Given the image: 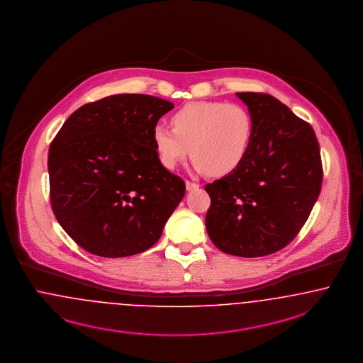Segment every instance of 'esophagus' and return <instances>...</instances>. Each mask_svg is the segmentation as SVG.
<instances>
[{"label": "esophagus", "mask_w": 363, "mask_h": 363, "mask_svg": "<svg viewBox=\"0 0 363 363\" xmlns=\"http://www.w3.org/2000/svg\"><path fill=\"white\" fill-rule=\"evenodd\" d=\"M185 184H186V190H189V191H190V190H194V189H197L200 186L199 184H196V182H190V181H186Z\"/></svg>", "instance_id": "obj_1"}]
</instances>
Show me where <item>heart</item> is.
Wrapping results in <instances>:
<instances>
[{
    "mask_svg": "<svg viewBox=\"0 0 363 363\" xmlns=\"http://www.w3.org/2000/svg\"><path fill=\"white\" fill-rule=\"evenodd\" d=\"M172 125L157 124L152 130L160 163L173 170L191 151L194 170L215 177L231 174L243 163L254 133L246 108L221 101L189 102L172 116Z\"/></svg>",
    "mask_w": 363,
    "mask_h": 363,
    "instance_id": "heart-1",
    "label": "heart"
}]
</instances>
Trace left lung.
<instances>
[{"instance_id":"1","label":"left lung","mask_w":363,"mask_h":363,"mask_svg":"<svg viewBox=\"0 0 363 363\" xmlns=\"http://www.w3.org/2000/svg\"><path fill=\"white\" fill-rule=\"evenodd\" d=\"M248 106L254 133L246 160L205 190V225L213 245L243 258L270 255L300 233L323 182L312 127L264 93H236Z\"/></svg>"}]
</instances>
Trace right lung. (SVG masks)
<instances>
[{"mask_svg":"<svg viewBox=\"0 0 363 363\" xmlns=\"http://www.w3.org/2000/svg\"><path fill=\"white\" fill-rule=\"evenodd\" d=\"M170 101L116 94L69 117L48 151L50 200L78 246L104 258L143 252L160 240L185 196L160 163L152 130Z\"/></svg>","mask_w":363,"mask_h":363,"instance_id":"right-lung-1","label":"right lung"}]
</instances>
